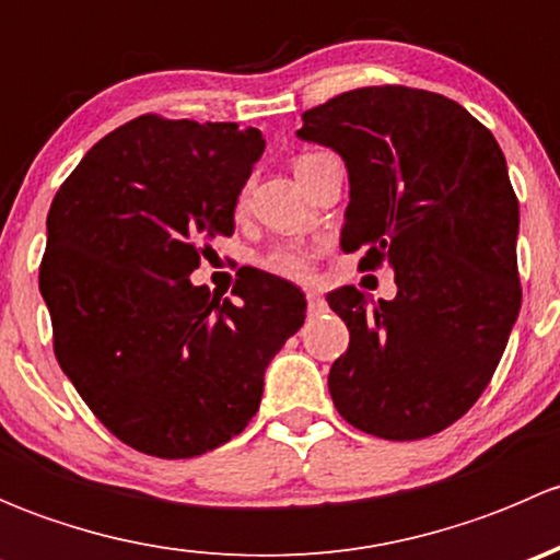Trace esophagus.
<instances>
[{
    "label": "esophagus",
    "instance_id": "1",
    "mask_svg": "<svg viewBox=\"0 0 560 560\" xmlns=\"http://www.w3.org/2000/svg\"><path fill=\"white\" fill-rule=\"evenodd\" d=\"M306 301H308V314H322L327 308V303H325V298L322 295H316V292H308L306 295Z\"/></svg>",
    "mask_w": 560,
    "mask_h": 560
}]
</instances>
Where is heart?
<instances>
[{
	"mask_svg": "<svg viewBox=\"0 0 560 560\" xmlns=\"http://www.w3.org/2000/svg\"><path fill=\"white\" fill-rule=\"evenodd\" d=\"M303 160H306V156H301L298 165H301ZM262 265L270 273L284 276V279H308V273H312V254L301 246H279L262 259Z\"/></svg>",
	"mask_w": 560,
	"mask_h": 560,
	"instance_id": "b5f03b06",
	"label": "heart"
}]
</instances>
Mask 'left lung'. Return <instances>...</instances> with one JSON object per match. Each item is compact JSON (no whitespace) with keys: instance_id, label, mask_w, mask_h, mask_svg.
<instances>
[{"instance_id":"8db88e82","label":"left lung","mask_w":560,"mask_h":560,"mask_svg":"<svg viewBox=\"0 0 560 560\" xmlns=\"http://www.w3.org/2000/svg\"><path fill=\"white\" fill-rule=\"evenodd\" d=\"M298 138L349 173L343 252L387 262L393 301L354 287L327 295L349 349L327 387L349 425L411 442L460 420L488 387L521 314V208L499 143L442 94L406 86L343 92L303 113Z\"/></svg>"}]
</instances>
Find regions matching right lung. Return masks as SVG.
<instances>
[{"label": "right lung", "instance_id": "1", "mask_svg": "<svg viewBox=\"0 0 560 560\" xmlns=\"http://www.w3.org/2000/svg\"><path fill=\"white\" fill-rule=\"evenodd\" d=\"M259 129L140 116L105 135L56 191L39 292L67 380L107 431L156 457L222 447L252 422L265 369L306 319L270 273L238 303L191 284L235 206Z\"/></svg>", "mask_w": 560, "mask_h": 560}]
</instances>
